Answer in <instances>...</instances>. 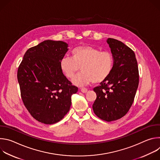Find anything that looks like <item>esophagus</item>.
Returning a JSON list of instances; mask_svg holds the SVG:
<instances>
[{"mask_svg": "<svg viewBox=\"0 0 160 160\" xmlns=\"http://www.w3.org/2000/svg\"><path fill=\"white\" fill-rule=\"evenodd\" d=\"M80 90H81V92H82V93H86L87 92V88H82L81 89H80Z\"/></svg>", "mask_w": 160, "mask_h": 160, "instance_id": "esophagus-1", "label": "esophagus"}]
</instances>
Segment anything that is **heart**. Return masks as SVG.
I'll use <instances>...</instances> for the list:
<instances>
[{
	"instance_id": "1",
	"label": "heart",
	"mask_w": 160,
	"mask_h": 160,
	"mask_svg": "<svg viewBox=\"0 0 160 160\" xmlns=\"http://www.w3.org/2000/svg\"><path fill=\"white\" fill-rule=\"evenodd\" d=\"M72 58L64 56L60 61V68L68 79L72 80L81 68L82 72L73 80L78 85L91 82L100 83L108 78L113 68V57L111 52L90 46L83 45L74 48Z\"/></svg>"
}]
</instances>
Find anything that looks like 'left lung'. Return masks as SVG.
Segmentation results:
<instances>
[{"instance_id": "obj_1", "label": "left lung", "mask_w": 160, "mask_h": 160, "mask_svg": "<svg viewBox=\"0 0 160 160\" xmlns=\"http://www.w3.org/2000/svg\"><path fill=\"white\" fill-rule=\"evenodd\" d=\"M114 64L106 80L94 88L97 98L92 108L95 115L106 122L124 117L134 101L139 85L138 62L134 52L118 40L109 38Z\"/></svg>"}]
</instances>
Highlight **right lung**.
Returning <instances> with one entry per match:
<instances>
[{
  "label": "right lung",
  "mask_w": 160,
  "mask_h": 160,
  "mask_svg": "<svg viewBox=\"0 0 160 160\" xmlns=\"http://www.w3.org/2000/svg\"><path fill=\"white\" fill-rule=\"evenodd\" d=\"M68 50L64 42L45 40L28 49L18 67L22 102L42 123L51 125L62 120L70 110L72 95L78 91L60 68Z\"/></svg>",
  "instance_id": "obj_1"
}]
</instances>
